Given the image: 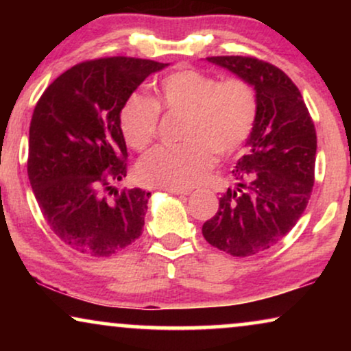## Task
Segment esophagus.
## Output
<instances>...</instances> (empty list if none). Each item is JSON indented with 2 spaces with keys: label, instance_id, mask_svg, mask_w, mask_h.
<instances>
[{
  "label": "esophagus",
  "instance_id": "1",
  "mask_svg": "<svg viewBox=\"0 0 351 351\" xmlns=\"http://www.w3.org/2000/svg\"><path fill=\"white\" fill-rule=\"evenodd\" d=\"M167 191L172 195H180V196H186L190 195V190H180V189H167Z\"/></svg>",
  "mask_w": 351,
  "mask_h": 351
}]
</instances>
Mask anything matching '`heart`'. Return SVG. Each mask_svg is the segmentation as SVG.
I'll use <instances>...</instances> for the list:
<instances>
[{
	"mask_svg": "<svg viewBox=\"0 0 351 351\" xmlns=\"http://www.w3.org/2000/svg\"><path fill=\"white\" fill-rule=\"evenodd\" d=\"M156 104L171 113L185 114L179 147L156 148L137 165L143 184L190 189L206 179L215 156H232L251 136L257 119V94L246 80L182 69L165 76L156 88ZM152 99L134 94L119 112L123 138L134 150L155 141L160 110Z\"/></svg>",
	"mask_w": 351,
	"mask_h": 351,
	"instance_id": "heart-1",
	"label": "heart"
}]
</instances>
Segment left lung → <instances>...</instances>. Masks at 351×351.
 I'll return each mask as SVG.
<instances>
[{
  "mask_svg": "<svg viewBox=\"0 0 351 351\" xmlns=\"http://www.w3.org/2000/svg\"><path fill=\"white\" fill-rule=\"evenodd\" d=\"M206 60L246 80L257 94L256 126L233 169L234 185L203 225L210 246L247 257L275 246L304 214L315 182V124L300 90L278 66L241 56Z\"/></svg>",
  "mask_w": 351,
  "mask_h": 351,
  "instance_id": "1",
  "label": "left lung"
}]
</instances>
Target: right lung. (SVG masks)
<instances>
[{"label": "right lung", "mask_w": 351, "mask_h": 351, "mask_svg": "<svg viewBox=\"0 0 351 351\" xmlns=\"http://www.w3.org/2000/svg\"><path fill=\"white\" fill-rule=\"evenodd\" d=\"M167 64L108 57L71 66L38 100L28 136V179L52 232L75 251L110 257L145 225L150 191L118 190L128 150L119 112Z\"/></svg>", "instance_id": "add662e5"}]
</instances>
